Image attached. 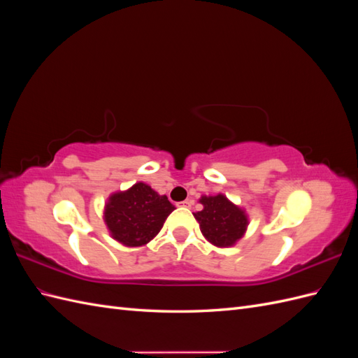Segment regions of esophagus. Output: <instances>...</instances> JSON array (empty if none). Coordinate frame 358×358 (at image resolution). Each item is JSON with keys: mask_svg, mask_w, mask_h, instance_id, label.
<instances>
[{"mask_svg": "<svg viewBox=\"0 0 358 358\" xmlns=\"http://www.w3.org/2000/svg\"><path fill=\"white\" fill-rule=\"evenodd\" d=\"M192 200H185V201H180V203H178V206H180V208H191L192 206Z\"/></svg>", "mask_w": 358, "mask_h": 358, "instance_id": "1", "label": "esophagus"}]
</instances>
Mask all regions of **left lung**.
Returning a JSON list of instances; mask_svg holds the SVG:
<instances>
[{"label": "left lung", "instance_id": "left-lung-1", "mask_svg": "<svg viewBox=\"0 0 358 358\" xmlns=\"http://www.w3.org/2000/svg\"><path fill=\"white\" fill-rule=\"evenodd\" d=\"M200 203L203 210L194 213V218L199 221L203 236L212 245L229 248L242 239L248 227V216L243 209L233 204L224 194L203 196Z\"/></svg>", "mask_w": 358, "mask_h": 358}]
</instances>
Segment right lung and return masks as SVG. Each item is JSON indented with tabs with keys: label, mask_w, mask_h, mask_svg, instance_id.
Instances as JSON below:
<instances>
[{
	"label": "right lung",
	"mask_w": 358,
	"mask_h": 358,
	"mask_svg": "<svg viewBox=\"0 0 358 358\" xmlns=\"http://www.w3.org/2000/svg\"><path fill=\"white\" fill-rule=\"evenodd\" d=\"M175 210L166 196H159L143 182L115 192L104 208V222L110 236L125 246H143L159 233Z\"/></svg>",
	"instance_id": "add662e5"
}]
</instances>
